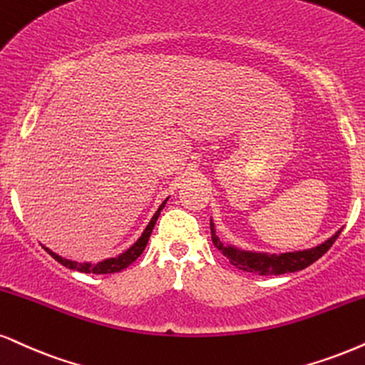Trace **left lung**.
<instances>
[{"label": "left lung", "instance_id": "left-lung-1", "mask_svg": "<svg viewBox=\"0 0 365 365\" xmlns=\"http://www.w3.org/2000/svg\"><path fill=\"white\" fill-rule=\"evenodd\" d=\"M210 227H211V240H213V245L222 252L225 257L230 260V264L235 265V267L240 269V271L259 274V276H279V274L301 271V269L308 267V265L317 262L323 254H327L328 249L335 244L336 237L340 235V232H336L334 237L328 238L325 244L314 247V249H309V250L269 255V254H254V252H242L238 249H233V247H225L217 233H215L213 223H210Z\"/></svg>", "mask_w": 365, "mask_h": 365}]
</instances>
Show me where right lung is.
<instances>
[{"mask_svg":"<svg viewBox=\"0 0 365 365\" xmlns=\"http://www.w3.org/2000/svg\"><path fill=\"white\" fill-rule=\"evenodd\" d=\"M165 201H168V200H165ZM165 201L159 206V210L155 211V215H154V217H152L150 223L147 225L145 232L142 233V237L138 238V240L135 242V244L130 247L127 252L120 254L118 257L106 259V260H103V262H98V264H88V262L78 264V262H73V260H67V259L58 257L57 254H53V252H51L48 249H45V250H47L48 254H51L52 257L56 259L58 264L66 265V267H69V269H74V271L86 272V274H113V272H120L121 269H127L128 265L133 262V260H137L142 255V252H143V249H145V245H147V242H148V237H150L152 230H154V225L157 222V218H159L160 211H162V208H164Z\"/></svg>","mask_w":365,"mask_h":365,"instance_id":"obj_1","label":"right lung"}]
</instances>
